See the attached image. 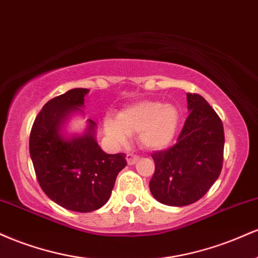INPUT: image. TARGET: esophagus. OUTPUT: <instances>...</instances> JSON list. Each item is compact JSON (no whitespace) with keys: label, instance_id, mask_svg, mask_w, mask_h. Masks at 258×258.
Returning <instances> with one entry per match:
<instances>
[{"label":"esophagus","instance_id":"34e87169","mask_svg":"<svg viewBox=\"0 0 258 258\" xmlns=\"http://www.w3.org/2000/svg\"><path fill=\"white\" fill-rule=\"evenodd\" d=\"M139 159V156L137 155H133V154H127L126 155V160H127V164L128 165H133L136 161Z\"/></svg>","mask_w":258,"mask_h":258}]
</instances>
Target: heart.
Returning <instances> with one entry per match:
<instances>
[{
  "label": "heart",
  "instance_id": "obj_1",
  "mask_svg": "<svg viewBox=\"0 0 258 258\" xmlns=\"http://www.w3.org/2000/svg\"><path fill=\"white\" fill-rule=\"evenodd\" d=\"M179 121V111L174 105L143 100L120 111L116 120L106 117L104 131L114 143H123L127 135H137L142 147L158 150L172 142Z\"/></svg>",
  "mask_w": 258,
  "mask_h": 258
}]
</instances>
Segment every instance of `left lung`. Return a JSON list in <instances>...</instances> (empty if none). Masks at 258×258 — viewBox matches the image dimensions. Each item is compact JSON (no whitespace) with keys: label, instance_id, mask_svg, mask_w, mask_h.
Here are the masks:
<instances>
[{"label":"left lung","instance_id":"8db88e82","mask_svg":"<svg viewBox=\"0 0 258 258\" xmlns=\"http://www.w3.org/2000/svg\"><path fill=\"white\" fill-rule=\"evenodd\" d=\"M190 110L176 144L152 154L155 171L149 182L153 197L164 205L186 206L205 195L223 165V123L198 93H186Z\"/></svg>","mask_w":258,"mask_h":258}]
</instances>
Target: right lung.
Returning <instances> with one entry per match:
<instances>
[{
    "label": "right lung",
    "mask_w": 258,
    "mask_h": 258,
    "mask_svg": "<svg viewBox=\"0 0 258 258\" xmlns=\"http://www.w3.org/2000/svg\"><path fill=\"white\" fill-rule=\"evenodd\" d=\"M87 88H74L43 105L31 127L29 149L38 184L64 209L91 212L110 198L117 174L127 162L125 154H106L94 139V121L81 137L64 139V120L84 105Z\"/></svg>",
    "instance_id": "1"
}]
</instances>
